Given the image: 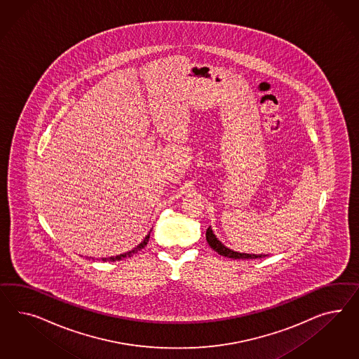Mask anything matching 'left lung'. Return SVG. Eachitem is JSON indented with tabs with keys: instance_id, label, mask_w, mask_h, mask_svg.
Listing matches in <instances>:
<instances>
[{
	"instance_id": "obj_1",
	"label": "left lung",
	"mask_w": 359,
	"mask_h": 359,
	"mask_svg": "<svg viewBox=\"0 0 359 359\" xmlns=\"http://www.w3.org/2000/svg\"><path fill=\"white\" fill-rule=\"evenodd\" d=\"M206 241H208L209 245L213 248L215 252L222 255L224 257H229V259H235V260H236V259H260V257L268 256V255H252V253L235 252L233 250L224 247L222 243L217 239V236L214 235L213 230H212L210 226H209L208 230H206Z\"/></svg>"
}]
</instances>
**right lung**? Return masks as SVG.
I'll return each instance as SVG.
<instances>
[{
	"label": "right lung",
	"mask_w": 359,
	"mask_h": 359,
	"mask_svg": "<svg viewBox=\"0 0 359 359\" xmlns=\"http://www.w3.org/2000/svg\"><path fill=\"white\" fill-rule=\"evenodd\" d=\"M149 238H150V233L146 235L145 239H144L142 242L140 243L135 250H132V251H129V252L123 253V255L111 256V257H107V259L104 257V259H102V262H118V260H123V259H126V257H130V256H133L137 251H140V250H142V248L145 247L147 242H149Z\"/></svg>",
	"instance_id": "right-lung-1"
}]
</instances>
